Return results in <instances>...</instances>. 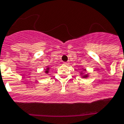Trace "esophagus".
Instances as JSON below:
<instances>
[{"instance_id": "34e87169", "label": "esophagus", "mask_w": 124, "mask_h": 124, "mask_svg": "<svg viewBox=\"0 0 124 124\" xmlns=\"http://www.w3.org/2000/svg\"><path fill=\"white\" fill-rule=\"evenodd\" d=\"M69 62H64V65H68V64H69Z\"/></svg>"}]
</instances>
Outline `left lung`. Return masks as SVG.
I'll return each mask as SVG.
<instances>
[{
    "mask_svg": "<svg viewBox=\"0 0 124 124\" xmlns=\"http://www.w3.org/2000/svg\"><path fill=\"white\" fill-rule=\"evenodd\" d=\"M86 69H85V68H82L81 71L79 72V74H80V76H81V78H86L89 77V73H86H86H85V72H86Z\"/></svg>",
    "mask_w": 124,
    "mask_h": 124,
    "instance_id": "1",
    "label": "left lung"
}]
</instances>
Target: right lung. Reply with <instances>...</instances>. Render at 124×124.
<instances>
[{
	"mask_svg": "<svg viewBox=\"0 0 124 124\" xmlns=\"http://www.w3.org/2000/svg\"><path fill=\"white\" fill-rule=\"evenodd\" d=\"M45 72L46 74H48V72H49V71H50V67H47L46 69H45Z\"/></svg>",
	"mask_w": 124,
	"mask_h": 124,
	"instance_id": "right-lung-1",
	"label": "right lung"
}]
</instances>
